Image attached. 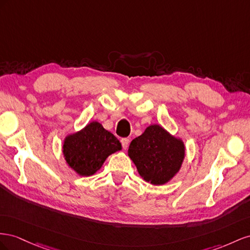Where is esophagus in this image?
Instances as JSON below:
<instances>
[{"label": "esophagus", "mask_w": 250, "mask_h": 250, "mask_svg": "<svg viewBox=\"0 0 250 250\" xmlns=\"http://www.w3.org/2000/svg\"><path fill=\"white\" fill-rule=\"evenodd\" d=\"M120 142H121V146H123V148L126 149L127 146H129L130 140H129V138H123V139L120 140Z\"/></svg>", "instance_id": "esophagus-1"}]
</instances>
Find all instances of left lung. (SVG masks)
I'll return each instance as SVG.
<instances>
[{
  "mask_svg": "<svg viewBox=\"0 0 250 250\" xmlns=\"http://www.w3.org/2000/svg\"><path fill=\"white\" fill-rule=\"evenodd\" d=\"M127 153L144 180L161 185L179 172L185 146L180 138L172 136L161 125H152L132 140Z\"/></svg>",
  "mask_w": 250,
  "mask_h": 250,
  "instance_id": "8db88e82",
  "label": "left lung"
}]
</instances>
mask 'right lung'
<instances>
[{"instance_id": "right-lung-1", "label": "right lung", "mask_w": 250, "mask_h": 250, "mask_svg": "<svg viewBox=\"0 0 250 250\" xmlns=\"http://www.w3.org/2000/svg\"><path fill=\"white\" fill-rule=\"evenodd\" d=\"M121 149V144L104 126L92 121L83 130L70 134L63 140L62 154L68 166L80 176H92L108 157Z\"/></svg>"}]
</instances>
